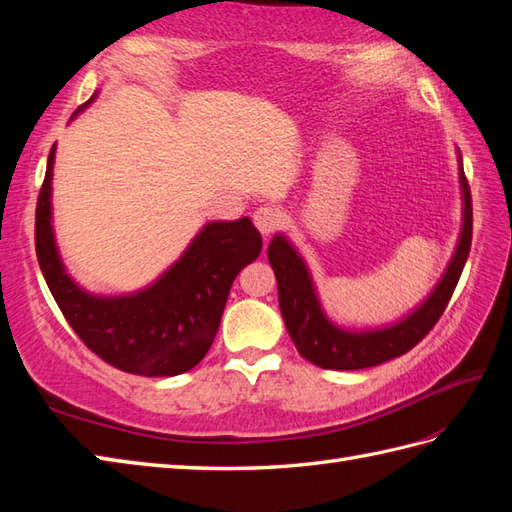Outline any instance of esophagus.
I'll return each instance as SVG.
<instances>
[{"mask_svg": "<svg viewBox=\"0 0 512 512\" xmlns=\"http://www.w3.org/2000/svg\"><path fill=\"white\" fill-rule=\"evenodd\" d=\"M253 222L259 233L270 235L281 226V215L277 209H273V206H259V209L253 213Z\"/></svg>", "mask_w": 512, "mask_h": 512, "instance_id": "obj_1", "label": "esophagus"}]
</instances>
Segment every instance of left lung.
<instances>
[{"label": "left lung", "mask_w": 512, "mask_h": 512, "mask_svg": "<svg viewBox=\"0 0 512 512\" xmlns=\"http://www.w3.org/2000/svg\"><path fill=\"white\" fill-rule=\"evenodd\" d=\"M460 184L464 198V222L460 242L458 248H455L447 273L440 279L436 290L422 301V306L413 310L409 317L389 325V328L350 332L334 325L325 317L303 259L284 235H275L268 246V262L277 277L281 317H284L292 343L297 345L299 354L306 361L323 369H341V372H345V369L374 367L407 354L411 347H416L431 332L433 325L442 317L444 308H447L455 286H458L462 268L471 250L473 204L469 180L464 176L462 165Z\"/></svg>", "instance_id": "1"}]
</instances>
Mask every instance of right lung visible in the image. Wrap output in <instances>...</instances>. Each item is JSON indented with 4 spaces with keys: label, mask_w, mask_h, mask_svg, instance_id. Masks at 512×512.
Here are the masks:
<instances>
[{
    "label": "right lung",
    "mask_w": 512,
    "mask_h": 512,
    "mask_svg": "<svg viewBox=\"0 0 512 512\" xmlns=\"http://www.w3.org/2000/svg\"><path fill=\"white\" fill-rule=\"evenodd\" d=\"M52 165L54 147L37 200L35 248L41 273L65 321L96 356L123 372L138 376L189 372L209 352L239 270L262 253V235L248 217L211 222L156 284L125 297H96L65 273L54 244Z\"/></svg>",
    "instance_id": "add662e5"
}]
</instances>
